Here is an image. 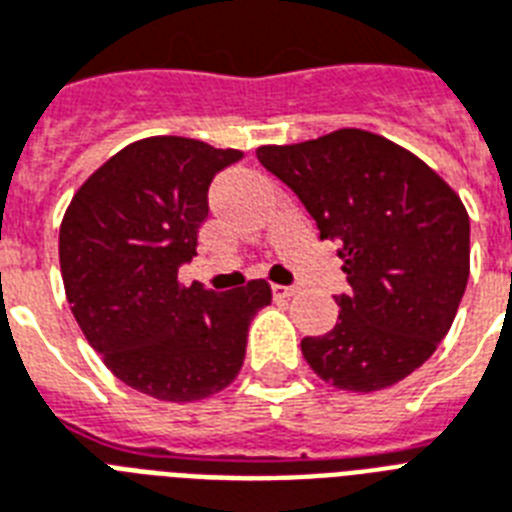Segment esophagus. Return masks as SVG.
Wrapping results in <instances>:
<instances>
[{
  "instance_id": "obj_1",
  "label": "esophagus",
  "mask_w": 512,
  "mask_h": 512,
  "mask_svg": "<svg viewBox=\"0 0 512 512\" xmlns=\"http://www.w3.org/2000/svg\"><path fill=\"white\" fill-rule=\"evenodd\" d=\"M272 293H275V298H290L296 296V288L293 285H272Z\"/></svg>"
}]
</instances>
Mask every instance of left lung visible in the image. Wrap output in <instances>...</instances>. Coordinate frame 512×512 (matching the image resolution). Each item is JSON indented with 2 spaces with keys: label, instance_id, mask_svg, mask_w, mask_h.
<instances>
[{
  "label": "left lung",
  "instance_id": "8db88e82",
  "mask_svg": "<svg viewBox=\"0 0 512 512\" xmlns=\"http://www.w3.org/2000/svg\"><path fill=\"white\" fill-rule=\"evenodd\" d=\"M264 169L296 192L320 237L338 240L349 296L330 333L301 351L325 383L370 394L404 380L455 322L470 275L463 200L402 145L338 129L296 145H261Z\"/></svg>",
  "mask_w": 512,
  "mask_h": 512
}]
</instances>
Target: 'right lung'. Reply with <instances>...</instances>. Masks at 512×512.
<instances>
[{
    "label": "right lung",
    "instance_id": "obj_1",
    "mask_svg": "<svg viewBox=\"0 0 512 512\" xmlns=\"http://www.w3.org/2000/svg\"><path fill=\"white\" fill-rule=\"evenodd\" d=\"M187 137H145L102 163L60 224L65 298L118 380L161 402H198L237 378L253 314L272 288L185 285L216 171L240 161Z\"/></svg>",
    "mask_w": 512,
    "mask_h": 512
}]
</instances>
